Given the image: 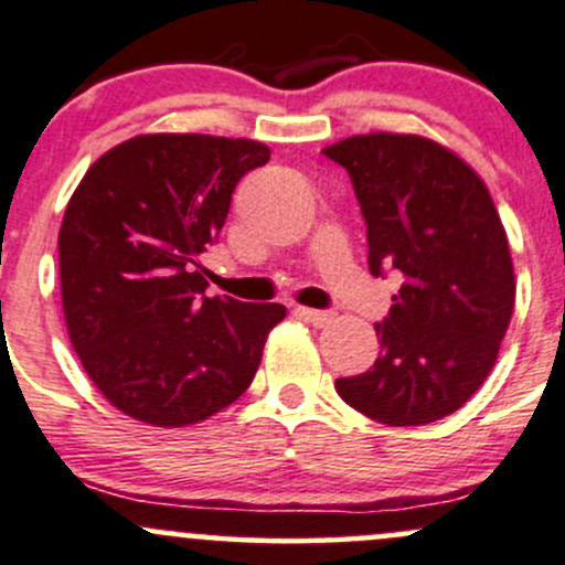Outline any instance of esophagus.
<instances>
[{
    "label": "esophagus",
    "instance_id": "34e87169",
    "mask_svg": "<svg viewBox=\"0 0 565 565\" xmlns=\"http://www.w3.org/2000/svg\"><path fill=\"white\" fill-rule=\"evenodd\" d=\"M295 313H298L300 319H306V322L317 324V328H328L332 319H335V313L332 311H319V308H306V306L295 308Z\"/></svg>",
    "mask_w": 565,
    "mask_h": 565
}]
</instances>
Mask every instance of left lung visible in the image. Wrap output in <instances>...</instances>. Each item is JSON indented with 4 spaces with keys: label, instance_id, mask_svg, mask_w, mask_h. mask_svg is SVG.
Returning a JSON list of instances; mask_svg holds the SVG:
<instances>
[{
    "label": "left lung",
    "instance_id": "obj_1",
    "mask_svg": "<svg viewBox=\"0 0 565 565\" xmlns=\"http://www.w3.org/2000/svg\"><path fill=\"white\" fill-rule=\"evenodd\" d=\"M322 153L352 178L371 273L403 276L376 324L382 352L338 379V395L392 427L449 417L490 376L512 322L518 281L495 203L466 159L423 135H352Z\"/></svg>",
    "mask_w": 565,
    "mask_h": 565
}]
</instances>
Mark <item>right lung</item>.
Masks as SVG:
<instances>
[{
    "label": "right lung",
    "mask_w": 565,
    "mask_h": 565,
    "mask_svg": "<svg viewBox=\"0 0 565 565\" xmlns=\"http://www.w3.org/2000/svg\"><path fill=\"white\" fill-rule=\"evenodd\" d=\"M270 159L248 138L135 135L105 151L58 230L62 308L83 371L110 406L186 427L252 384L278 302L205 298L198 257L216 241L235 183Z\"/></svg>",
    "instance_id": "add662e5"
}]
</instances>
